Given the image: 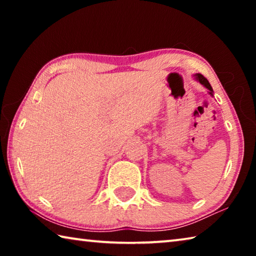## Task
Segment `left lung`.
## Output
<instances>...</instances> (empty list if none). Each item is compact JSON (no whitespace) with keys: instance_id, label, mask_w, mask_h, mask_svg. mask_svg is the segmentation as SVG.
I'll return each instance as SVG.
<instances>
[{"instance_id":"8db88e82","label":"left lung","mask_w":256,"mask_h":256,"mask_svg":"<svg viewBox=\"0 0 256 256\" xmlns=\"http://www.w3.org/2000/svg\"><path fill=\"white\" fill-rule=\"evenodd\" d=\"M196 80L200 82L201 84H203L206 86V88L209 90V94H211V96H214V90H212V86H211V84H209V81H208L204 76H203L202 74H200V73H196Z\"/></svg>"}]
</instances>
